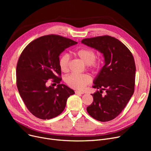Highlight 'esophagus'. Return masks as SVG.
Segmentation results:
<instances>
[{
	"label": "esophagus",
	"instance_id": "esophagus-1",
	"mask_svg": "<svg viewBox=\"0 0 151 151\" xmlns=\"http://www.w3.org/2000/svg\"><path fill=\"white\" fill-rule=\"evenodd\" d=\"M75 93L76 94H83L84 92L82 91H75Z\"/></svg>",
	"mask_w": 151,
	"mask_h": 151
}]
</instances>
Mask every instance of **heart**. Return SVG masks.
Instances as JSON below:
<instances>
[{
  "label": "heart",
  "instance_id": "heart-1",
  "mask_svg": "<svg viewBox=\"0 0 151 151\" xmlns=\"http://www.w3.org/2000/svg\"><path fill=\"white\" fill-rule=\"evenodd\" d=\"M75 54L86 65L92 66L93 68H96L99 67V63L95 61L96 53L93 50L89 48H81L77 50ZM69 62L70 56L68 54H63L60 57L59 64L60 70L63 72H66L68 70ZM91 81V77L87 74L77 75L73 73L69 75L66 79V82L70 87L77 89H83Z\"/></svg>",
  "mask_w": 151,
  "mask_h": 151
}]
</instances>
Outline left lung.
<instances>
[{"mask_svg":"<svg viewBox=\"0 0 151 151\" xmlns=\"http://www.w3.org/2000/svg\"><path fill=\"white\" fill-rule=\"evenodd\" d=\"M81 43L97 50L104 58V65L93 80V100L87 111L101 122L113 120L124 109L133 96L136 67L132 54L119 40L105 35L85 38ZM105 90V95H102Z\"/></svg>","mask_w":151,"mask_h":151,"instance_id":"8db88e82","label":"left lung"}]
</instances>
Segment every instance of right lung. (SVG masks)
<instances>
[{
	"label": "right lung",
	"mask_w": 151,
	"mask_h": 151,
	"mask_svg": "<svg viewBox=\"0 0 151 151\" xmlns=\"http://www.w3.org/2000/svg\"><path fill=\"white\" fill-rule=\"evenodd\" d=\"M76 42L59 35H45L30 42L22 52L17 67V88L29 111L38 118L50 119L64 110L73 89L60 84V54ZM49 78L59 84L47 86Z\"/></svg>",
	"instance_id": "right-lung-1"
}]
</instances>
